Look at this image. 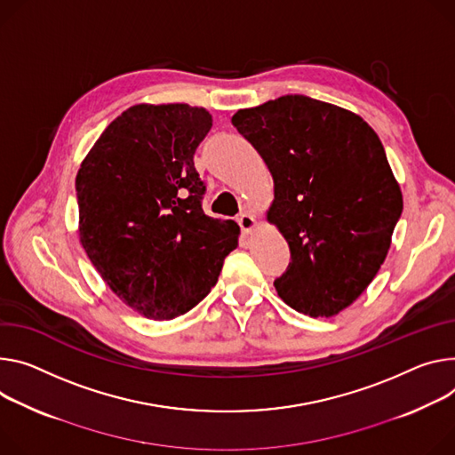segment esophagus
Listing matches in <instances>:
<instances>
[{"label": "esophagus", "instance_id": "esophagus-1", "mask_svg": "<svg viewBox=\"0 0 455 455\" xmlns=\"http://www.w3.org/2000/svg\"><path fill=\"white\" fill-rule=\"evenodd\" d=\"M237 225H239V227H241V230L246 234V232L254 230L258 223H256L254 216H251V214H241V216L237 218Z\"/></svg>", "mask_w": 455, "mask_h": 455}]
</instances>
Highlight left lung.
Listing matches in <instances>:
<instances>
[{"label": "left lung", "instance_id": "8db88e82", "mask_svg": "<svg viewBox=\"0 0 455 455\" xmlns=\"http://www.w3.org/2000/svg\"><path fill=\"white\" fill-rule=\"evenodd\" d=\"M274 178L267 218L291 246L274 281L279 298L312 317L350 307L376 277L403 212L378 134L357 114L288 94L232 116Z\"/></svg>", "mask_w": 455, "mask_h": 455}]
</instances>
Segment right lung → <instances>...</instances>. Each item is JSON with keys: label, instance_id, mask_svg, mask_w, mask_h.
Returning a JSON list of instances; mask_svg holds the SVG:
<instances>
[{"label": "right lung", "instance_id": "add662e5", "mask_svg": "<svg viewBox=\"0 0 455 455\" xmlns=\"http://www.w3.org/2000/svg\"><path fill=\"white\" fill-rule=\"evenodd\" d=\"M211 127L199 107L134 105L76 176L81 244L110 291L148 319L192 310L237 246L239 227L201 209L194 152Z\"/></svg>", "mask_w": 455, "mask_h": 455}]
</instances>
